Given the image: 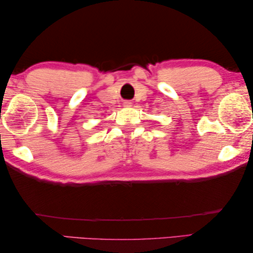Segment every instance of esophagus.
Returning <instances> with one entry per match:
<instances>
[{"mask_svg": "<svg viewBox=\"0 0 253 253\" xmlns=\"http://www.w3.org/2000/svg\"><path fill=\"white\" fill-rule=\"evenodd\" d=\"M124 104H126V106H131V102H126Z\"/></svg>", "mask_w": 253, "mask_h": 253, "instance_id": "obj_1", "label": "esophagus"}]
</instances>
